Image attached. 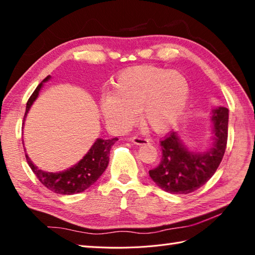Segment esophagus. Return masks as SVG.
I'll use <instances>...</instances> for the list:
<instances>
[{
  "mask_svg": "<svg viewBox=\"0 0 255 255\" xmlns=\"http://www.w3.org/2000/svg\"><path fill=\"white\" fill-rule=\"evenodd\" d=\"M131 141L136 145H146V143L149 142V140L146 139V138L140 137V136H133L131 137Z\"/></svg>",
  "mask_w": 255,
  "mask_h": 255,
  "instance_id": "1",
  "label": "esophagus"
}]
</instances>
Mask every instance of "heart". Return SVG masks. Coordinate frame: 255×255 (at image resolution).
<instances>
[{"instance_id": "obj_1", "label": "heart", "mask_w": 255, "mask_h": 255, "mask_svg": "<svg viewBox=\"0 0 255 255\" xmlns=\"http://www.w3.org/2000/svg\"><path fill=\"white\" fill-rule=\"evenodd\" d=\"M189 85L182 72L155 66L130 67L118 73L110 95L100 99V109L110 126L124 130L140 122L154 131H166L186 109Z\"/></svg>"}]
</instances>
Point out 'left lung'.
Returning a JSON list of instances; mask_svg holds the SVG:
<instances>
[{"label": "left lung", "instance_id": "left-lung-1", "mask_svg": "<svg viewBox=\"0 0 255 255\" xmlns=\"http://www.w3.org/2000/svg\"><path fill=\"white\" fill-rule=\"evenodd\" d=\"M212 120L214 143L210 150L203 154L188 150L174 131H169L160 140L161 160L156 168L149 170V176L163 191L189 194L202 187L214 175L223 159L228 143L229 109H214Z\"/></svg>", "mask_w": 255, "mask_h": 255}]
</instances>
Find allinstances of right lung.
I'll return each mask as SVG.
<instances>
[{
    "label": "right lung",
    "instance_id": "add662e5",
    "mask_svg": "<svg viewBox=\"0 0 255 255\" xmlns=\"http://www.w3.org/2000/svg\"><path fill=\"white\" fill-rule=\"evenodd\" d=\"M49 79L50 76L45 78L42 82L48 81ZM42 82L36 87V89L31 95L29 100H27L23 122H24L25 116L27 112H29L31 105L33 104V101L39 95V91L41 87H42ZM117 140L118 138H112V139H101V138H98L90 148V150L87 152L86 156L83 157L79 163L76 164L73 167L60 173L43 172V170L39 169L36 166L32 164V161L26 154L25 157L32 172L35 174L44 187H47L53 193L62 194V195H72V194L86 191L88 187H90L103 175L109 163L110 148Z\"/></svg>",
    "mask_w": 255,
    "mask_h": 255
}]
</instances>
